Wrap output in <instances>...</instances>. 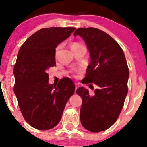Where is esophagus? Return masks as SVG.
<instances>
[{
    "label": "esophagus",
    "mask_w": 147,
    "mask_h": 147,
    "mask_svg": "<svg viewBox=\"0 0 147 147\" xmlns=\"http://www.w3.org/2000/svg\"><path fill=\"white\" fill-rule=\"evenodd\" d=\"M77 88H78V86L76 85V87H75V90L76 91V89H77Z\"/></svg>",
    "instance_id": "34e87169"
}]
</instances>
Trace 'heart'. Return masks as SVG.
Returning <instances> with one entry per match:
<instances>
[{"label": "heart", "mask_w": 147, "mask_h": 147, "mask_svg": "<svg viewBox=\"0 0 147 147\" xmlns=\"http://www.w3.org/2000/svg\"><path fill=\"white\" fill-rule=\"evenodd\" d=\"M83 47V46L78 42H73L71 45V48L72 51L74 49H78V48H80V47ZM59 48H60L59 46L56 48V53H57V51H58V50L59 49Z\"/></svg>", "instance_id": "1"}]
</instances>
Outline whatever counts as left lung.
<instances>
[{"label":"left lung","mask_w":147,"mask_h":147,"mask_svg":"<svg viewBox=\"0 0 147 147\" xmlns=\"http://www.w3.org/2000/svg\"><path fill=\"white\" fill-rule=\"evenodd\" d=\"M74 35L82 37L90 53L83 83L98 86L93 96L83 87L76 91L82 100L81 124L91 132L102 131L117 120L128 93L129 71L125 53L118 42L100 29L78 28Z\"/></svg>","instance_id":"1"}]
</instances>
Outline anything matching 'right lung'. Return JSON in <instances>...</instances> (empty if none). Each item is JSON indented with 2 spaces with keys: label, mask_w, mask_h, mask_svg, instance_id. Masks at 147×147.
I'll list each match as a JSON object with an SVG mask.
<instances>
[{
  "label": "right lung",
  "mask_w": 147,
  "mask_h": 147,
  "mask_svg": "<svg viewBox=\"0 0 147 147\" xmlns=\"http://www.w3.org/2000/svg\"><path fill=\"white\" fill-rule=\"evenodd\" d=\"M74 27L40 29L28 38L19 49L13 68V91L25 120L38 130H49L59 123L75 85L65 78L53 85L47 70L56 66L58 44L69 37Z\"/></svg>",
  "instance_id": "obj_1"
}]
</instances>
